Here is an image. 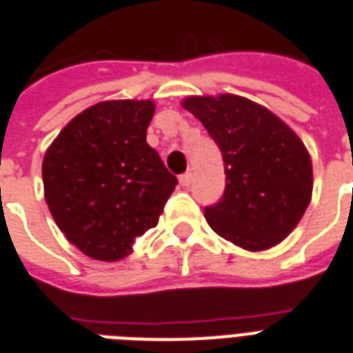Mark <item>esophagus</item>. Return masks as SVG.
Instances as JSON below:
<instances>
[{"label":"esophagus","instance_id":"1","mask_svg":"<svg viewBox=\"0 0 353 353\" xmlns=\"http://www.w3.org/2000/svg\"><path fill=\"white\" fill-rule=\"evenodd\" d=\"M179 183H181V187H190V183H192V174H190V172H185V174L179 177Z\"/></svg>","mask_w":353,"mask_h":353}]
</instances>
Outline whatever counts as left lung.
I'll return each mask as SVG.
<instances>
[{"instance_id": "1", "label": "left lung", "mask_w": 353, "mask_h": 353, "mask_svg": "<svg viewBox=\"0 0 353 353\" xmlns=\"http://www.w3.org/2000/svg\"><path fill=\"white\" fill-rule=\"evenodd\" d=\"M181 104L201 121L223 157L225 192L205 207L212 231L245 251L280 243L312 201V157L304 143L245 97H187Z\"/></svg>"}]
</instances>
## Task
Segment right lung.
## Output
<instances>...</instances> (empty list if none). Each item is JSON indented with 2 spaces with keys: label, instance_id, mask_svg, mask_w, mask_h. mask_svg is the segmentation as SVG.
<instances>
[{
  "label": "right lung",
  "instance_id": "1",
  "mask_svg": "<svg viewBox=\"0 0 353 353\" xmlns=\"http://www.w3.org/2000/svg\"><path fill=\"white\" fill-rule=\"evenodd\" d=\"M154 101H106L79 113L43 155L47 207L77 249L117 262L157 225L177 185L146 143Z\"/></svg>",
  "mask_w": 353,
  "mask_h": 353
}]
</instances>
